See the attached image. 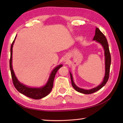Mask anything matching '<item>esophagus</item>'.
I'll list each match as a JSON object with an SVG mask.
<instances>
[{
    "label": "esophagus",
    "mask_w": 123,
    "mask_h": 123,
    "mask_svg": "<svg viewBox=\"0 0 123 123\" xmlns=\"http://www.w3.org/2000/svg\"><path fill=\"white\" fill-rule=\"evenodd\" d=\"M68 59H67V58L65 59V62H68Z\"/></svg>",
    "instance_id": "34e87169"
}]
</instances>
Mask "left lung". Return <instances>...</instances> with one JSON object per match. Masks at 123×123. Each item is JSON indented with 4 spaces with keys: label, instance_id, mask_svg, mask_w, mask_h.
Returning a JSON list of instances; mask_svg holds the SVG:
<instances>
[{
    "label": "left lung",
    "instance_id": "8db88e82",
    "mask_svg": "<svg viewBox=\"0 0 123 123\" xmlns=\"http://www.w3.org/2000/svg\"><path fill=\"white\" fill-rule=\"evenodd\" d=\"M94 41H96L97 42L100 43L102 45V47L105 50V75L104 77L103 80L102 82L100 85H98V87H95L94 88H92L91 89L87 90L84 89L82 88H80L76 86V85L74 82V81L73 79V76L72 75L71 73L69 72L71 76V82L72 85L73 87L74 88V89L79 92L85 94H92L93 92H95L98 91V90L101 89L104 86H105L106 83L107 82L108 80L109 79V73H110V68L111 65V55L109 51V45L107 40L102 32L100 31L98 28H96L95 30V35L93 38Z\"/></svg>",
    "mask_w": 123,
    "mask_h": 123
}]
</instances>
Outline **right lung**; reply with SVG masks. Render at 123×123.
I'll return each mask as SVG.
<instances>
[{
    "label": "right lung",
    "mask_w": 123,
    "mask_h": 123,
    "mask_svg": "<svg viewBox=\"0 0 123 123\" xmlns=\"http://www.w3.org/2000/svg\"><path fill=\"white\" fill-rule=\"evenodd\" d=\"M16 36H17V35H16ZM15 38L16 37L11 45V57L10 60V68L13 85L18 92H20V93L27 96V97H28V98L35 99H38L44 98L46 96H47L48 94H49L51 91L53 87V85H54V80L55 77V74H56L58 70L62 66V65H59L58 66L55 67V68L53 69L51 73L50 74L47 83H46L44 86L40 88H33L26 86L25 85L20 82L18 80V79L16 77V76L15 75L14 72V71L12 68V48Z\"/></svg>",
    "instance_id": "right-lung-1"
}]
</instances>
